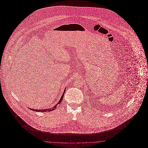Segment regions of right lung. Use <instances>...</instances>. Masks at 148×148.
<instances>
[{"label": "right lung", "mask_w": 148, "mask_h": 148, "mask_svg": "<svg viewBox=\"0 0 148 148\" xmlns=\"http://www.w3.org/2000/svg\"><path fill=\"white\" fill-rule=\"evenodd\" d=\"M65 90H64L63 93V95H62V97L60 98V100H59V101L58 102V103L56 105V106H54L53 108H49V109H36V110H35V109H32V108H30V109L31 110H34V111H37V112H48V111H49V112H50V111H52V110H54V109H56V108L57 107V106L58 104H61V103L62 102V100H63V98L64 97V93H65Z\"/></svg>", "instance_id": "right-lung-1"}]
</instances>
